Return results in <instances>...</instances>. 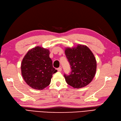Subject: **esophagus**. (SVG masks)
Returning a JSON list of instances; mask_svg holds the SVG:
<instances>
[{"label":"esophagus","instance_id":"esophagus-1","mask_svg":"<svg viewBox=\"0 0 121 121\" xmlns=\"http://www.w3.org/2000/svg\"><path fill=\"white\" fill-rule=\"evenodd\" d=\"M57 70H58V72H61L62 68H61V67H59V68L57 69Z\"/></svg>","mask_w":121,"mask_h":121}]
</instances>
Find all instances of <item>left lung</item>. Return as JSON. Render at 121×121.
I'll return each instance as SVG.
<instances>
[{
  "instance_id": "left-lung-1",
  "label": "left lung",
  "mask_w": 121,
  "mask_h": 121,
  "mask_svg": "<svg viewBox=\"0 0 121 121\" xmlns=\"http://www.w3.org/2000/svg\"><path fill=\"white\" fill-rule=\"evenodd\" d=\"M65 54L71 65L69 75L64 74L67 83L74 88H81L90 83L96 71V61L89 47L78 44L66 48Z\"/></svg>"
}]
</instances>
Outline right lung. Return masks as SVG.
I'll return each instance as SVG.
<instances>
[{
    "mask_svg": "<svg viewBox=\"0 0 121 121\" xmlns=\"http://www.w3.org/2000/svg\"><path fill=\"white\" fill-rule=\"evenodd\" d=\"M49 50L36 46L29 50L21 63L22 75L28 85L35 90H43L51 82L57 72L52 66Z\"/></svg>",
    "mask_w": 121,
    "mask_h": 121,
    "instance_id": "right-lung-1",
    "label": "right lung"
}]
</instances>
